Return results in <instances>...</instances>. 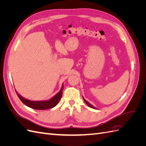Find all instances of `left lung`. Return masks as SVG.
Segmentation results:
<instances>
[{"label": "left lung", "mask_w": 146, "mask_h": 146, "mask_svg": "<svg viewBox=\"0 0 146 146\" xmlns=\"http://www.w3.org/2000/svg\"><path fill=\"white\" fill-rule=\"evenodd\" d=\"M83 100H84V101H85V103L87 104V105L88 106V107H90V108H94V109H97V108H96L95 107H94V106L93 105H91V104H90L89 102H88L87 101V100H86L85 99H84V98H83Z\"/></svg>", "instance_id": "8db88e82"}]
</instances>
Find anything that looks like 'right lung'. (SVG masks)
<instances>
[{"mask_svg":"<svg viewBox=\"0 0 146 146\" xmlns=\"http://www.w3.org/2000/svg\"><path fill=\"white\" fill-rule=\"evenodd\" d=\"M63 83L61 86L60 91L58 93L56 94L54 97H52L51 99L49 100H39V101H33V100H30L29 99H25L23 98V96H21L18 92L16 91V94L18 96L19 99L21 100L22 102L24 104H25L27 107L35 109V110H47L54 108V107L57 105L58 103V102L61 98V96H62V92H63Z\"/></svg>","mask_w":146,"mask_h":146,"instance_id":"right-lung-1","label":"right lung"}]
</instances>
